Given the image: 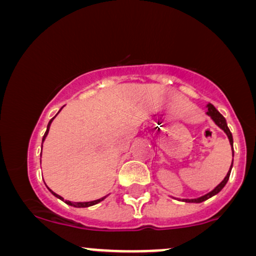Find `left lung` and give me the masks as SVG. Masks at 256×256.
<instances>
[{
	"label": "left lung",
	"instance_id": "8db88e82",
	"mask_svg": "<svg viewBox=\"0 0 256 256\" xmlns=\"http://www.w3.org/2000/svg\"><path fill=\"white\" fill-rule=\"evenodd\" d=\"M207 107H208V112H207V114H208V116H210V118L213 119V122H216V124L218 125L219 128H222V130L225 132L226 134H228V140H230V144H231V146L234 144V140H232V134H231V132H230V130H228V124H226V120H225L224 116H222V114H220L219 112L216 110V107H214L213 104H207ZM232 156H234V148H232ZM232 162H234V160H232ZM231 168H232V165H231V167H230V171L228 172V174H226V177L224 178V180H222V183H220L219 185H216V186L214 188V189L212 190V192H208V194H206V195L201 196V198H198L183 200V201H185V202H195V204H200V202H204V201H206V200H208V198H212V196L216 195V194H218V192H220V190H222V188L225 186L226 183H228V178H230V172H231Z\"/></svg>",
	"mask_w": 256,
	"mask_h": 256
}]
</instances>
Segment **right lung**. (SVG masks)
Segmentation results:
<instances>
[{
  "label": "right lung",
  "mask_w": 256,
  "mask_h": 256,
  "mask_svg": "<svg viewBox=\"0 0 256 256\" xmlns=\"http://www.w3.org/2000/svg\"><path fill=\"white\" fill-rule=\"evenodd\" d=\"M58 110V112H60ZM55 118V116H54ZM54 118L52 119H50V122H48V126H46V134H44V136H43V140H42V142L44 140H46V134H48V132H49V128H50V124H52V120H54ZM40 156H42V154H40ZM49 189V188H48ZM49 192H50L52 195L55 196V198H60L61 201H64V198H61L60 195H58V194H55L54 192H52L50 189H49ZM102 200H104V198H98V200H95V201H90V202H71V201H67V200H64V204H70V206H73V207H78V208H80V207H90V206H94V204H98V202H101Z\"/></svg>",
  "instance_id": "right-lung-1"
}]
</instances>
